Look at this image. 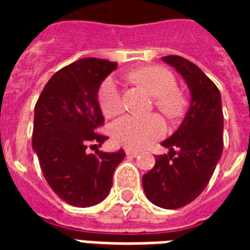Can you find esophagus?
Listing matches in <instances>:
<instances>
[{
    "label": "esophagus",
    "mask_w": 250,
    "mask_h": 250,
    "mask_svg": "<svg viewBox=\"0 0 250 250\" xmlns=\"http://www.w3.org/2000/svg\"><path fill=\"white\" fill-rule=\"evenodd\" d=\"M125 154H127V157H136L139 156V152L137 150H132V149H127Z\"/></svg>",
    "instance_id": "1"
}]
</instances>
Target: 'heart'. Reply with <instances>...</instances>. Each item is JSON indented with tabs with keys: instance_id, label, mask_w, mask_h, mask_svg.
<instances>
[{
	"instance_id": "1",
	"label": "heart",
	"mask_w": 250,
	"mask_h": 250,
	"mask_svg": "<svg viewBox=\"0 0 250 250\" xmlns=\"http://www.w3.org/2000/svg\"><path fill=\"white\" fill-rule=\"evenodd\" d=\"M131 79L154 96V105L167 117L174 118L183 109V98L178 93L174 74L160 66H145L131 74ZM98 105L106 118H113L123 111V96L119 83L114 78L102 82L98 89ZM166 123L160 115L148 117L125 115L110 125V135L115 144L129 149L148 146L165 136Z\"/></svg>"
}]
</instances>
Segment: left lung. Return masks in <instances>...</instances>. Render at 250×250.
<instances>
[{"mask_svg": "<svg viewBox=\"0 0 250 250\" xmlns=\"http://www.w3.org/2000/svg\"><path fill=\"white\" fill-rule=\"evenodd\" d=\"M176 68L190 90V105L178 131L162 143L168 154L143 176L145 194L154 205L179 209L197 198L213 176L223 152V111L217 85L190 61L162 57Z\"/></svg>", "mask_w": 250, "mask_h": 250, "instance_id": "1", "label": "left lung"}]
</instances>
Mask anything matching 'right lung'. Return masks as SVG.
I'll list each match as a JSON object with an SVG mask.
<instances>
[{
    "label": "right lung",
    "instance_id": "obj_1",
    "mask_svg": "<svg viewBox=\"0 0 250 250\" xmlns=\"http://www.w3.org/2000/svg\"><path fill=\"white\" fill-rule=\"evenodd\" d=\"M117 62L83 58L49 79L35 106L32 146L44 178L61 200L86 208L102 201L113 186L115 167L125 158L93 150L107 139L97 129L105 121L97 101L102 80Z\"/></svg>",
    "mask_w": 250,
    "mask_h": 250
}]
</instances>
